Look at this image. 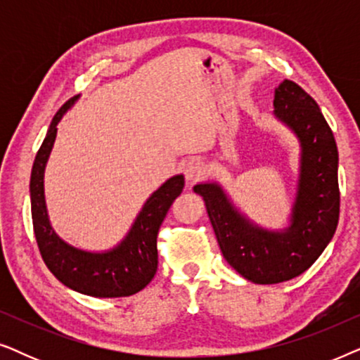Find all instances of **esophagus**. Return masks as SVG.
<instances>
[{
  "label": "esophagus",
  "instance_id": "34e87169",
  "mask_svg": "<svg viewBox=\"0 0 360 360\" xmlns=\"http://www.w3.org/2000/svg\"><path fill=\"white\" fill-rule=\"evenodd\" d=\"M206 174V165L200 159H193L185 164V179L190 184H193Z\"/></svg>",
  "mask_w": 360,
  "mask_h": 360
}]
</instances>
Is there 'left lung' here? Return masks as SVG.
<instances>
[{"label": "left lung", "instance_id": "obj_1", "mask_svg": "<svg viewBox=\"0 0 360 360\" xmlns=\"http://www.w3.org/2000/svg\"><path fill=\"white\" fill-rule=\"evenodd\" d=\"M274 116L297 137L300 167L287 226L270 229L240 211L219 181H200L224 259L252 283L272 285L298 277L316 262L338 228V147L318 103L297 83L283 80L274 93Z\"/></svg>", "mask_w": 360, "mask_h": 360}]
</instances>
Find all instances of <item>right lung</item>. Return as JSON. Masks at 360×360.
<instances>
[{"instance_id": "add662e5", "label": "right lung", "mask_w": 360, "mask_h": 360, "mask_svg": "<svg viewBox=\"0 0 360 360\" xmlns=\"http://www.w3.org/2000/svg\"><path fill=\"white\" fill-rule=\"evenodd\" d=\"M78 96L65 103L49 126L46 139L39 149L31 172V213L39 250L49 270L58 282L73 292L96 298L129 297L141 292L157 272V233L167 211L185 186V176L179 174L164 181L142 205L127 234L108 250L77 248L56 233L49 219L44 193V174L57 124L75 105Z\"/></svg>"}]
</instances>
